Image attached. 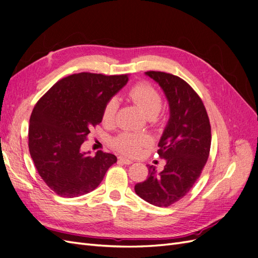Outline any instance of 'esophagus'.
Masks as SVG:
<instances>
[{"instance_id": "obj_1", "label": "esophagus", "mask_w": 258, "mask_h": 258, "mask_svg": "<svg viewBox=\"0 0 258 258\" xmlns=\"http://www.w3.org/2000/svg\"><path fill=\"white\" fill-rule=\"evenodd\" d=\"M118 160H119V161H121L122 163H124V165H131V163L134 162L132 160H130V159H128V158H126V157H122V156H119V157H118Z\"/></svg>"}]
</instances>
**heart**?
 I'll return each mask as SVG.
<instances>
[{"instance_id": "obj_1", "label": "heart", "mask_w": 258, "mask_h": 258, "mask_svg": "<svg viewBox=\"0 0 258 258\" xmlns=\"http://www.w3.org/2000/svg\"><path fill=\"white\" fill-rule=\"evenodd\" d=\"M128 98L141 107L150 118L157 116L162 107L163 100L159 91L147 83L135 85L128 91ZM117 112H118V101L116 98H112L107 101L103 108L102 120L105 123H113L116 119ZM150 142L151 139L148 136L122 132L113 140V146L115 150L124 155L137 156L141 153L142 147Z\"/></svg>"}]
</instances>
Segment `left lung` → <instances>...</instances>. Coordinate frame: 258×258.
<instances>
[{
	"mask_svg": "<svg viewBox=\"0 0 258 258\" xmlns=\"http://www.w3.org/2000/svg\"><path fill=\"white\" fill-rule=\"evenodd\" d=\"M165 91L170 119L158 143V155L167 163L160 173L148 167L144 182L138 183V196L151 205L167 208L181 200L199 178L209 158L211 124L204 102L189 84L176 75L145 72Z\"/></svg>",
	"mask_w": 258,
	"mask_h": 258,
	"instance_id": "8db88e82",
	"label": "left lung"
}]
</instances>
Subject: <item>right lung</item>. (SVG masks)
<instances>
[{
	"mask_svg": "<svg viewBox=\"0 0 258 258\" xmlns=\"http://www.w3.org/2000/svg\"><path fill=\"white\" fill-rule=\"evenodd\" d=\"M128 74L82 72L58 81L37 101L30 117L29 151L38 174L61 197L83 196L96 189L117 161L98 151L81 152L90 129L102 121L106 102L128 82Z\"/></svg>",
	"mask_w": 258,
	"mask_h": 258,
	"instance_id": "right-lung-1",
	"label": "right lung"
}]
</instances>
